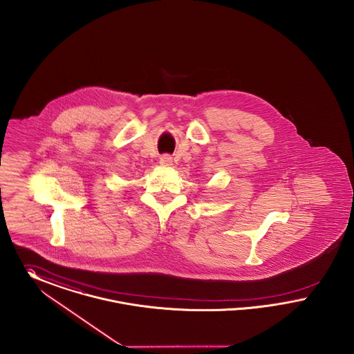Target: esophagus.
<instances>
[{"instance_id": "obj_1", "label": "esophagus", "mask_w": 354, "mask_h": 354, "mask_svg": "<svg viewBox=\"0 0 354 354\" xmlns=\"http://www.w3.org/2000/svg\"><path fill=\"white\" fill-rule=\"evenodd\" d=\"M160 164H161V165H164V167H169V165H171V156H169V154H164V156H161V158H160Z\"/></svg>"}]
</instances>
